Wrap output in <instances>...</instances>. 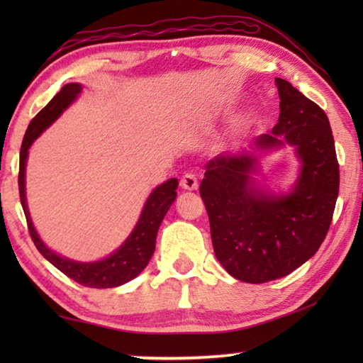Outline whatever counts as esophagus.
<instances>
[{"instance_id":"esophagus-1","label":"esophagus","mask_w":363,"mask_h":363,"mask_svg":"<svg viewBox=\"0 0 363 363\" xmlns=\"http://www.w3.org/2000/svg\"><path fill=\"white\" fill-rule=\"evenodd\" d=\"M181 187L186 190H196L199 189V179H196V176L192 173L184 174L181 179Z\"/></svg>"}]
</instances>
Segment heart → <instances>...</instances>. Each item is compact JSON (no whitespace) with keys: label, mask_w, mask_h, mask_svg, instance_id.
Returning <instances> with one entry per match:
<instances>
[{"label":"heart","mask_w":363,"mask_h":363,"mask_svg":"<svg viewBox=\"0 0 363 363\" xmlns=\"http://www.w3.org/2000/svg\"><path fill=\"white\" fill-rule=\"evenodd\" d=\"M259 121H261V113L257 112L256 108H250L248 112L240 118L238 128H240V130H251V128L259 125Z\"/></svg>","instance_id":"obj_1"}]
</instances>
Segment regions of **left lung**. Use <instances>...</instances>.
<instances>
[{"label":"left lung","instance_id":"left-lung-1","mask_svg":"<svg viewBox=\"0 0 363 363\" xmlns=\"http://www.w3.org/2000/svg\"><path fill=\"white\" fill-rule=\"evenodd\" d=\"M279 123L250 150L206 163L200 195L210 218L214 255L233 279L264 284L291 274L320 248L340 192L328 116L286 79L275 78ZM291 145L300 174L290 193L274 194L254 176L267 151Z\"/></svg>","mask_w":363,"mask_h":363}]
</instances>
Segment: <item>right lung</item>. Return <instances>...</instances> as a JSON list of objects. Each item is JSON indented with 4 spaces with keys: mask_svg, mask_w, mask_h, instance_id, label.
<instances>
[{
    "mask_svg": "<svg viewBox=\"0 0 363 363\" xmlns=\"http://www.w3.org/2000/svg\"><path fill=\"white\" fill-rule=\"evenodd\" d=\"M82 84L69 83L65 84L59 93L52 97L51 102L41 110V112L30 121L26 136L22 140L21 147V163H19V192H21V203L26 213L27 224L30 235L35 243L36 250L46 257V259L57 267L60 272L65 274L67 277L75 280L77 284L89 286V288H113L136 279L143 272L150 257L155 251V240L160 229V224L168 213L169 206L176 200V189L179 186L176 177H171L162 186L152 190V194L147 199L143 208V213L134 225L133 232L125 242L116 248L113 253L104 257L101 261L93 262H82L73 261L62 255H57L56 251L46 247V243L41 240L38 232L30 218V211L27 206V194H26V168L28 149L32 147L36 139L41 136V133L52 125L64 110L69 108L70 104L77 99L78 94L82 93Z\"/></svg>",
    "mask_w": 363,
    "mask_h": 363,
    "instance_id": "add662e5",
    "label": "right lung"
}]
</instances>
